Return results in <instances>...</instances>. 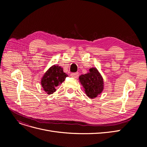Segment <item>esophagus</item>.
<instances>
[{
  "label": "esophagus",
  "mask_w": 147,
  "mask_h": 147,
  "mask_svg": "<svg viewBox=\"0 0 147 147\" xmlns=\"http://www.w3.org/2000/svg\"><path fill=\"white\" fill-rule=\"evenodd\" d=\"M71 76L74 78H79V73H73L71 74Z\"/></svg>",
  "instance_id": "34e87169"
}]
</instances>
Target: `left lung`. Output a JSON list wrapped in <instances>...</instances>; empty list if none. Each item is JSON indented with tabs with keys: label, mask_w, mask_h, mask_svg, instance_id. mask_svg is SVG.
Here are the masks:
<instances>
[{
	"label": "left lung",
	"mask_w": 147,
	"mask_h": 147,
	"mask_svg": "<svg viewBox=\"0 0 147 147\" xmlns=\"http://www.w3.org/2000/svg\"><path fill=\"white\" fill-rule=\"evenodd\" d=\"M79 81L86 95L90 98H96L104 89L103 78L96 68H91L88 73L82 74L79 77Z\"/></svg>",
	"instance_id": "1"
}]
</instances>
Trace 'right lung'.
<instances>
[{
    "mask_svg": "<svg viewBox=\"0 0 147 147\" xmlns=\"http://www.w3.org/2000/svg\"><path fill=\"white\" fill-rule=\"evenodd\" d=\"M68 76L63 71V68L56 65L50 67L43 75L41 84L47 94H52L56 91L58 86L63 83Z\"/></svg>",
    "mask_w": 147,
    "mask_h": 147,
    "instance_id": "1",
    "label": "right lung"
}]
</instances>
